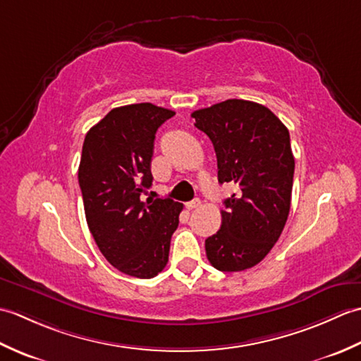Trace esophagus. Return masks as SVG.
Wrapping results in <instances>:
<instances>
[{"label":"esophagus","mask_w":361,"mask_h":361,"mask_svg":"<svg viewBox=\"0 0 361 361\" xmlns=\"http://www.w3.org/2000/svg\"><path fill=\"white\" fill-rule=\"evenodd\" d=\"M198 206H200V200H198V198H195V200H192V202H189L188 204H186V208L189 209V211H192V209H197Z\"/></svg>","instance_id":"34e87169"}]
</instances>
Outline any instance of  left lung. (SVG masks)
Masks as SVG:
<instances>
[{"label":"left lung","mask_w":361,"mask_h":361,"mask_svg":"<svg viewBox=\"0 0 361 361\" xmlns=\"http://www.w3.org/2000/svg\"><path fill=\"white\" fill-rule=\"evenodd\" d=\"M192 118L216 150L219 183L239 188L225 200L220 229L204 242L206 256L220 271H243L270 252L286 226L295 173L290 133L271 110L243 99Z\"/></svg>","instance_id":"8db88e82"}]
</instances>
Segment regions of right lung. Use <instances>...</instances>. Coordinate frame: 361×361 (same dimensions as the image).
<instances>
[{
    "label": "right lung",
    "mask_w": 361,
    "mask_h": 361,
    "mask_svg": "<svg viewBox=\"0 0 361 361\" xmlns=\"http://www.w3.org/2000/svg\"><path fill=\"white\" fill-rule=\"evenodd\" d=\"M173 114L149 102L118 106L90 128L82 147L79 185L90 233L114 268L140 279L163 271L183 209L171 198L141 200L153 180L155 133Z\"/></svg>",
    "instance_id": "right-lung-1"
}]
</instances>
